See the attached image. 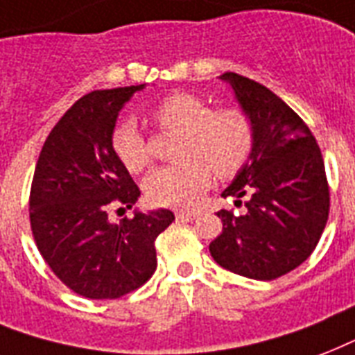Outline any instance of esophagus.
Masks as SVG:
<instances>
[{"label": "esophagus", "mask_w": 355, "mask_h": 355, "mask_svg": "<svg viewBox=\"0 0 355 355\" xmlns=\"http://www.w3.org/2000/svg\"><path fill=\"white\" fill-rule=\"evenodd\" d=\"M175 218L178 220H196L198 218V213L196 211H185V209H180V211H175Z\"/></svg>", "instance_id": "obj_1"}]
</instances>
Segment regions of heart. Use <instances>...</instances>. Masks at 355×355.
<instances>
[{
  "label": "heart",
  "instance_id": "obj_1",
  "mask_svg": "<svg viewBox=\"0 0 355 355\" xmlns=\"http://www.w3.org/2000/svg\"><path fill=\"white\" fill-rule=\"evenodd\" d=\"M152 118L166 129L180 131L175 139L178 161L152 170L144 180V192L155 205L183 207L200 200L216 175L235 174L252 150V128L237 109H216L194 94L175 92L153 107ZM111 148L129 170L140 172L150 163V152L133 120H122L111 133Z\"/></svg>",
  "mask_w": 355,
  "mask_h": 355
}]
</instances>
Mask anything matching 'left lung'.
I'll use <instances>...</instances> for the list:
<instances>
[{"instance_id":"left-lung-1","label":"left lung","mask_w":355,"mask_h":355,"mask_svg":"<svg viewBox=\"0 0 355 355\" xmlns=\"http://www.w3.org/2000/svg\"><path fill=\"white\" fill-rule=\"evenodd\" d=\"M252 128L248 161L222 196L244 202L243 215L220 209L222 233L209 244L226 270L252 279H276L311 255L329 213L320 148L304 120L257 81L220 76Z\"/></svg>"}]
</instances>
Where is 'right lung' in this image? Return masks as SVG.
I'll return each mask as SVG.
<instances>
[{
  "label": "right lung",
  "instance_id": "add662e5",
  "mask_svg": "<svg viewBox=\"0 0 355 355\" xmlns=\"http://www.w3.org/2000/svg\"><path fill=\"white\" fill-rule=\"evenodd\" d=\"M144 87L94 90L76 101L48 135L33 175L29 218L38 252L66 287L92 300L144 285L157 268L155 239L174 222L168 209H135L131 220H109L112 205L131 209L140 196L112 152L111 133Z\"/></svg>",
  "mask_w": 355,
  "mask_h": 355
}]
</instances>
